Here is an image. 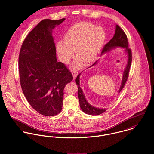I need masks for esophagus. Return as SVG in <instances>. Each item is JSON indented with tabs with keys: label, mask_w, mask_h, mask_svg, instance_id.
Masks as SVG:
<instances>
[{
	"label": "esophagus",
	"mask_w": 154,
	"mask_h": 154,
	"mask_svg": "<svg viewBox=\"0 0 154 154\" xmlns=\"http://www.w3.org/2000/svg\"><path fill=\"white\" fill-rule=\"evenodd\" d=\"M72 76H73V78H76L77 75H78V72L77 71H73L72 72Z\"/></svg>",
	"instance_id": "1"
}]
</instances>
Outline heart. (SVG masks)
Masks as SVG:
<instances>
[{
  "label": "heart",
  "instance_id": "heart-1",
  "mask_svg": "<svg viewBox=\"0 0 154 154\" xmlns=\"http://www.w3.org/2000/svg\"><path fill=\"white\" fill-rule=\"evenodd\" d=\"M106 40V32L100 26L88 22H81L72 26L66 33L63 43L59 42L56 50L60 60L68 63L75 50L78 57L72 68L79 69L87 62L93 61L100 53Z\"/></svg>",
  "mask_w": 154,
  "mask_h": 154
}]
</instances>
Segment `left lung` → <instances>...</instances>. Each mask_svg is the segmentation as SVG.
<instances>
[{"mask_svg": "<svg viewBox=\"0 0 154 154\" xmlns=\"http://www.w3.org/2000/svg\"><path fill=\"white\" fill-rule=\"evenodd\" d=\"M117 48H123L127 56V63L125 69L123 70L121 85L118 91V94H119L120 92L122 89L124 88V86L128 79V78L129 76V72L130 70V67L131 65L132 58L131 50L128 48V41L127 36L125 33V32L121 29V28L119 25H116V30H115L114 35L110 42L105 45L104 47L102 50L101 56H102L103 54L106 53L110 52V51H111L112 50H114ZM100 60V59L97 60L92 66L89 67L88 68L95 66L98 63ZM81 75V73H80L78 75L76 79V85H78V96L79 104H80L81 110H82V111L84 112L85 113L89 115L94 116V115H99L100 114H102L103 112H105L107 110L106 109H100L98 107H95L94 106H92L86 100L84 93L82 88L80 87Z\"/></svg>", "mask_w": 154, "mask_h": 154, "instance_id": "8db88e82", "label": "left lung"}]
</instances>
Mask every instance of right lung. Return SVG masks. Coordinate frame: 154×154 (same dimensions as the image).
I'll list each match as a JSON object with an SVG mask.
<instances>
[{"mask_svg": "<svg viewBox=\"0 0 154 154\" xmlns=\"http://www.w3.org/2000/svg\"><path fill=\"white\" fill-rule=\"evenodd\" d=\"M65 18L45 19L27 35L19 56L22 91L28 102L45 116L59 114L62 109L63 90L73 76L62 62H57L53 29Z\"/></svg>", "mask_w": 154, "mask_h": 154, "instance_id": "1", "label": "right lung"}]
</instances>
